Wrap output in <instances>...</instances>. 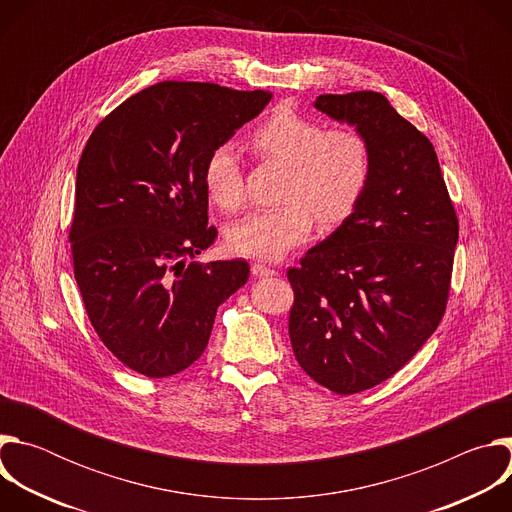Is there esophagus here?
Returning <instances> with one entry per match:
<instances>
[{"label": "esophagus", "mask_w": 512, "mask_h": 512, "mask_svg": "<svg viewBox=\"0 0 512 512\" xmlns=\"http://www.w3.org/2000/svg\"><path fill=\"white\" fill-rule=\"evenodd\" d=\"M251 273H253L255 277H259V279L277 275V271H275V269H271V267H267V265H263V263H253V265H251Z\"/></svg>", "instance_id": "34e87169"}]
</instances>
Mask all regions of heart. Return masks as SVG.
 <instances>
[{
    "label": "heart",
    "mask_w": 512,
    "mask_h": 512,
    "mask_svg": "<svg viewBox=\"0 0 512 512\" xmlns=\"http://www.w3.org/2000/svg\"><path fill=\"white\" fill-rule=\"evenodd\" d=\"M253 150L285 166L277 208L253 210L225 229L227 247L243 257L277 261L304 243L314 227L336 225L354 210L371 178V148L356 129H326L312 117L277 109L251 133ZM208 198L223 210L245 200L239 156L231 143L216 145L204 164Z\"/></svg>",
    "instance_id": "b5f03b06"
}]
</instances>
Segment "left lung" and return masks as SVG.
I'll use <instances>...</instances> for the list:
<instances>
[{
    "label": "left lung",
    "instance_id": "obj_1",
    "mask_svg": "<svg viewBox=\"0 0 512 512\" xmlns=\"http://www.w3.org/2000/svg\"><path fill=\"white\" fill-rule=\"evenodd\" d=\"M314 107L369 141L371 178L342 225L287 271L289 338L316 383L352 395L405 367L440 324L458 218L431 141L385 95H320Z\"/></svg>",
    "mask_w": 512,
    "mask_h": 512
}]
</instances>
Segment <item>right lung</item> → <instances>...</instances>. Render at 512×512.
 <instances>
[{
  "instance_id": "right-lung-1",
  "label": "right lung",
  "mask_w": 512,
  "mask_h": 512,
  "mask_svg": "<svg viewBox=\"0 0 512 512\" xmlns=\"http://www.w3.org/2000/svg\"><path fill=\"white\" fill-rule=\"evenodd\" d=\"M269 91L166 81L139 91L91 133L77 170L72 263L103 344L150 379L188 369L249 263H188L216 237L204 164L255 119Z\"/></svg>"
}]
</instances>
